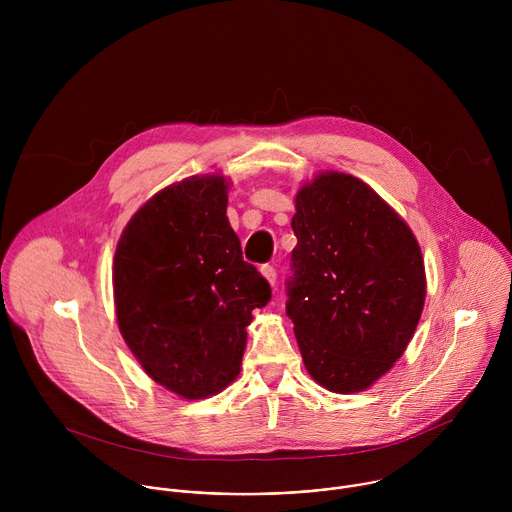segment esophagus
Returning a JSON list of instances; mask_svg holds the SVG:
<instances>
[{"mask_svg": "<svg viewBox=\"0 0 512 512\" xmlns=\"http://www.w3.org/2000/svg\"><path fill=\"white\" fill-rule=\"evenodd\" d=\"M261 275L269 281V285H275V279H277V271L273 265H263L261 267Z\"/></svg>", "mask_w": 512, "mask_h": 512, "instance_id": "34e87169", "label": "esophagus"}]
</instances>
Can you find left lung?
I'll return each mask as SVG.
<instances>
[{"label": "left lung", "instance_id": "8db88e82", "mask_svg": "<svg viewBox=\"0 0 512 512\" xmlns=\"http://www.w3.org/2000/svg\"><path fill=\"white\" fill-rule=\"evenodd\" d=\"M287 316L310 377L350 395L403 356L425 304V265L403 218L362 180L320 172L300 186Z\"/></svg>", "mask_w": 512, "mask_h": 512}]
</instances>
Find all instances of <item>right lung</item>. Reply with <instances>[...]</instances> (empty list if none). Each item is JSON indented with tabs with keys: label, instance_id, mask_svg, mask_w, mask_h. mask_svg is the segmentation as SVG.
Returning <instances> with one entry per match:
<instances>
[{
	"label": "right lung",
	"instance_id": "1",
	"mask_svg": "<svg viewBox=\"0 0 512 512\" xmlns=\"http://www.w3.org/2000/svg\"><path fill=\"white\" fill-rule=\"evenodd\" d=\"M229 188L223 174L162 188L131 216L113 257L125 344L148 377L188 401L239 377L253 310L271 300L229 225Z\"/></svg>",
	"mask_w": 512,
	"mask_h": 512
}]
</instances>
